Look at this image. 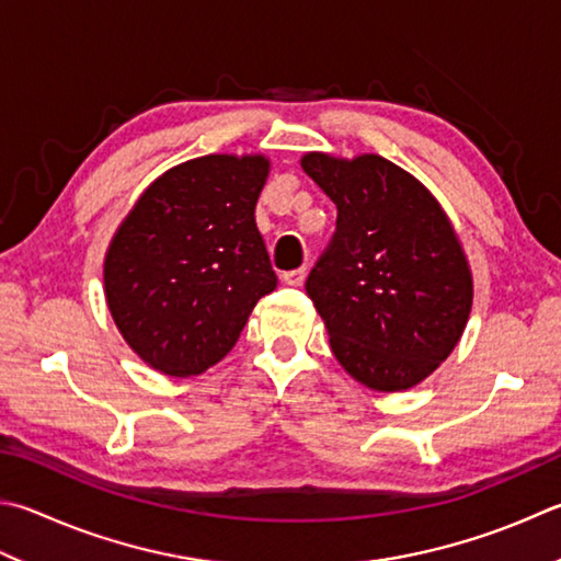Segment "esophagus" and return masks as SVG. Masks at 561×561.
I'll use <instances>...</instances> for the list:
<instances>
[{"label": "esophagus", "instance_id": "1", "mask_svg": "<svg viewBox=\"0 0 561 561\" xmlns=\"http://www.w3.org/2000/svg\"><path fill=\"white\" fill-rule=\"evenodd\" d=\"M305 276H308V271H305V268H295V271H285L280 278H283L285 285H295V288H298V285H302Z\"/></svg>", "mask_w": 561, "mask_h": 561}]
</instances>
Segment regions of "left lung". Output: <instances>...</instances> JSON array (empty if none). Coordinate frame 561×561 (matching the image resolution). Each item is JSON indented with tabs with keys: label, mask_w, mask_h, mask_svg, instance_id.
Listing matches in <instances>:
<instances>
[{
	"label": "left lung",
	"mask_w": 561,
	"mask_h": 561,
	"mask_svg": "<svg viewBox=\"0 0 561 561\" xmlns=\"http://www.w3.org/2000/svg\"><path fill=\"white\" fill-rule=\"evenodd\" d=\"M300 165L336 205L332 244L305 283L334 358L378 393L417 386L459 344L473 302L447 213L378 153L310 151Z\"/></svg>",
	"instance_id": "1"
}]
</instances>
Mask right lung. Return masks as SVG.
<instances>
[{"instance_id": "1", "label": "right lung", "mask_w": 561, "mask_h": 561, "mask_svg": "<svg viewBox=\"0 0 561 561\" xmlns=\"http://www.w3.org/2000/svg\"><path fill=\"white\" fill-rule=\"evenodd\" d=\"M263 153H209L158 175L104 253V298L131 352L165 376H197L237 344L278 285L256 227Z\"/></svg>"}]
</instances>
